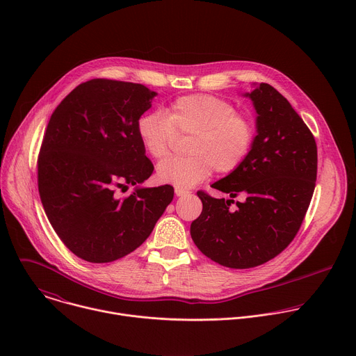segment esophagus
I'll return each mask as SVG.
<instances>
[{"label":"esophagus","mask_w":356,"mask_h":356,"mask_svg":"<svg viewBox=\"0 0 356 356\" xmlns=\"http://www.w3.org/2000/svg\"><path fill=\"white\" fill-rule=\"evenodd\" d=\"M175 194H176L177 197H181V195H186V194H188V190H184V188L176 187V188H175Z\"/></svg>","instance_id":"34e87169"}]
</instances>
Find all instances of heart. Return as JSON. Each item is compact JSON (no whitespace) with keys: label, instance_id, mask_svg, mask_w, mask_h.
<instances>
[{"label":"heart","instance_id":"heart-1","mask_svg":"<svg viewBox=\"0 0 356 356\" xmlns=\"http://www.w3.org/2000/svg\"><path fill=\"white\" fill-rule=\"evenodd\" d=\"M136 134L154 159L169 154L175 135H191L186 158H168L156 166V179L180 188L206 180L213 169L228 175L242 166L257 136L253 121L221 98L191 94L165 110L149 111L136 121Z\"/></svg>","mask_w":356,"mask_h":356}]
</instances>
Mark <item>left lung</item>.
<instances>
[{
  "mask_svg": "<svg viewBox=\"0 0 356 356\" xmlns=\"http://www.w3.org/2000/svg\"><path fill=\"white\" fill-rule=\"evenodd\" d=\"M243 97L257 111L255 142L242 166L211 186L228 200L197 193L202 211L190 227L197 248L232 269L259 266L293 241L317 179L316 139L289 101L266 83ZM238 195L244 201L231 209Z\"/></svg>",
  "mask_w": 356,
  "mask_h": 356,
  "instance_id": "left-lung-1",
  "label": "left lung"
}]
</instances>
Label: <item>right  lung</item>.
I'll return each mask as SVG.
<instances>
[{
	"mask_svg": "<svg viewBox=\"0 0 356 356\" xmlns=\"http://www.w3.org/2000/svg\"><path fill=\"white\" fill-rule=\"evenodd\" d=\"M155 91L94 79L63 98L49 120L38 158L42 206L62 242L91 264L140 246L173 200L165 184L140 187L154 172L136 134ZM135 185L122 199L118 188Z\"/></svg>",
	"mask_w": 356,
	"mask_h": 356,
	"instance_id": "right-lung-1",
	"label": "right lung"
}]
</instances>
